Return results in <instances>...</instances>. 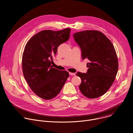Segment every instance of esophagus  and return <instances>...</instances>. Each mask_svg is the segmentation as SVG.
I'll return each instance as SVG.
<instances>
[{
  "instance_id": "obj_1",
  "label": "esophagus",
  "mask_w": 133,
  "mask_h": 133,
  "mask_svg": "<svg viewBox=\"0 0 133 133\" xmlns=\"http://www.w3.org/2000/svg\"><path fill=\"white\" fill-rule=\"evenodd\" d=\"M69 74L70 75H73V76H75L76 75L75 73H74V72H69Z\"/></svg>"
}]
</instances>
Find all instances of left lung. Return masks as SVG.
Returning a JSON list of instances; mask_svg holds the SVG:
<instances>
[{
  "label": "left lung",
  "instance_id": "1",
  "mask_svg": "<svg viewBox=\"0 0 133 133\" xmlns=\"http://www.w3.org/2000/svg\"><path fill=\"white\" fill-rule=\"evenodd\" d=\"M82 50L83 59H88L87 73L78 72L83 95L96 98L105 94L114 82L118 69L115 49L108 38L97 30H85L73 35Z\"/></svg>",
  "mask_w": 133,
  "mask_h": 133
}]
</instances>
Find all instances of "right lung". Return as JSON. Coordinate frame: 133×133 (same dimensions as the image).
<instances>
[{
	"mask_svg": "<svg viewBox=\"0 0 133 133\" xmlns=\"http://www.w3.org/2000/svg\"><path fill=\"white\" fill-rule=\"evenodd\" d=\"M70 28L38 32L26 44L22 57L24 77L37 96L48 100L59 93L68 76V71L51 65L58 46L69 38Z\"/></svg>",
	"mask_w": 133,
	"mask_h": 133,
	"instance_id": "1",
	"label": "right lung"
}]
</instances>
